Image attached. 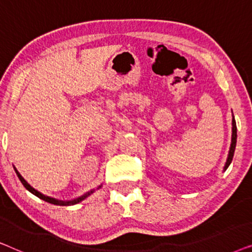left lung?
I'll return each instance as SVG.
<instances>
[{"label":"left lung","instance_id":"1","mask_svg":"<svg viewBox=\"0 0 252 252\" xmlns=\"http://www.w3.org/2000/svg\"><path fill=\"white\" fill-rule=\"evenodd\" d=\"M233 123V134H232V144H230V149H229V154H228V158H227L226 165H225V170H227V167L229 166V164L232 163L233 160V156H234V151H235V147H236V123L235 120H232Z\"/></svg>","mask_w":252,"mask_h":252}]
</instances>
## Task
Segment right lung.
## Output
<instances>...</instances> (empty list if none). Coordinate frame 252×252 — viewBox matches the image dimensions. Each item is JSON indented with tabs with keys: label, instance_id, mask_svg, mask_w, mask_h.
Masks as SVG:
<instances>
[{
	"label": "right lung",
	"instance_id": "obj_1",
	"mask_svg": "<svg viewBox=\"0 0 252 252\" xmlns=\"http://www.w3.org/2000/svg\"><path fill=\"white\" fill-rule=\"evenodd\" d=\"M15 171H16L17 175H18L19 180L22 181L23 186H24V187H25V188L27 189V190L31 191V192H32V194H34V195H35V196H37V197H39V198L43 199V201H46V202H48V203H51V204H55V205H73V204H77V203L81 202L82 199H85L86 197H87L88 195H91L92 192H93V190H92V191H89V192H87V194H85L84 196H81V197H79V198H77V199H73V201H68V202L57 201V199H55V198H51V197H48V196L43 195V194H41L40 191H37V190H35V189H34L33 187H31V186H30V185L27 184V182H26L25 179H24V178L22 177V175H20V173H19L18 171L16 170V168H15ZM99 187H101V186H99Z\"/></svg>",
	"mask_w": 252,
	"mask_h": 252
}]
</instances>
